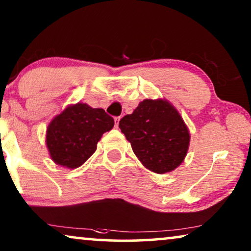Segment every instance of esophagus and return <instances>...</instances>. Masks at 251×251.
<instances>
[{"instance_id":"34e87169","label":"esophagus","mask_w":251,"mask_h":251,"mask_svg":"<svg viewBox=\"0 0 251 251\" xmlns=\"http://www.w3.org/2000/svg\"><path fill=\"white\" fill-rule=\"evenodd\" d=\"M120 120H121V116H118V118H115V126H116V128H118V126H119Z\"/></svg>"}]
</instances>
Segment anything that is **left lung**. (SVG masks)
Listing matches in <instances>:
<instances>
[{"mask_svg": "<svg viewBox=\"0 0 251 251\" xmlns=\"http://www.w3.org/2000/svg\"><path fill=\"white\" fill-rule=\"evenodd\" d=\"M119 126L138 160L153 173H170L186 156L190 131L166 99H145L132 114L120 120Z\"/></svg>", "mask_w": 251, "mask_h": 251, "instance_id": "obj_1", "label": "left lung"}]
</instances>
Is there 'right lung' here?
<instances>
[{"label": "right lung", "instance_id": "1", "mask_svg": "<svg viewBox=\"0 0 251 251\" xmlns=\"http://www.w3.org/2000/svg\"><path fill=\"white\" fill-rule=\"evenodd\" d=\"M114 126V120L102 108L88 104L70 105L49 123L46 143L54 163L68 169L82 166L97 150L102 133Z\"/></svg>", "mask_w": 251, "mask_h": 251}]
</instances>
